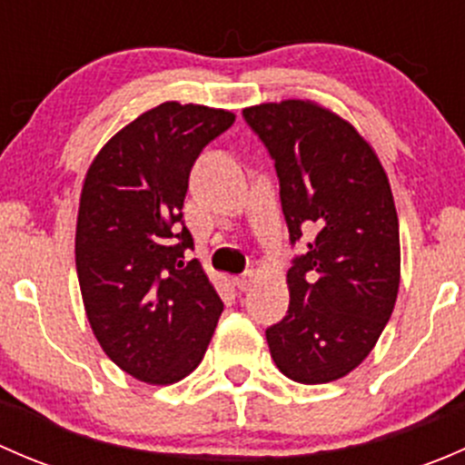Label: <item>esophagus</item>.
Instances as JSON below:
<instances>
[{
	"label": "esophagus",
	"mask_w": 465,
	"mask_h": 465,
	"mask_svg": "<svg viewBox=\"0 0 465 465\" xmlns=\"http://www.w3.org/2000/svg\"><path fill=\"white\" fill-rule=\"evenodd\" d=\"M233 283H236V288L241 290V292H247V290L252 288V283H254V274H252V272H245L242 276H236Z\"/></svg>",
	"instance_id": "obj_1"
}]
</instances>
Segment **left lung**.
<instances>
[{
  "mask_svg": "<svg viewBox=\"0 0 465 465\" xmlns=\"http://www.w3.org/2000/svg\"><path fill=\"white\" fill-rule=\"evenodd\" d=\"M279 177L290 242L288 315L265 331L272 360L294 382L353 371L387 326L401 283V236L387 173L349 121L311 101L242 110Z\"/></svg>",
  "mask_w": 465,
  "mask_h": 465,
  "instance_id": "obj_1",
  "label": "left lung"
}]
</instances>
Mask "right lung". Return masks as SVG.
Returning a JSON list of instances; mask_svg holds the SVG:
<instances>
[{
    "mask_svg": "<svg viewBox=\"0 0 465 465\" xmlns=\"http://www.w3.org/2000/svg\"><path fill=\"white\" fill-rule=\"evenodd\" d=\"M236 116L162 103L94 157L76 224V272L89 326L133 378L173 384L203 362L223 302L198 259L184 261L189 175Z\"/></svg>",
    "mask_w": 465,
    "mask_h": 465,
    "instance_id": "1",
    "label": "right lung"
}]
</instances>
